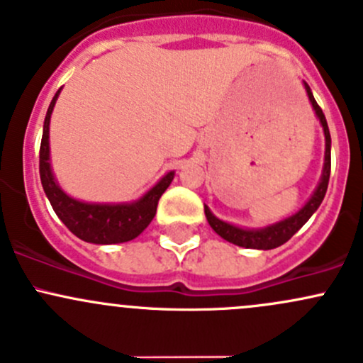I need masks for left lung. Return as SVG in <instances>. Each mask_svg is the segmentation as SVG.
Returning a JSON list of instances; mask_svg holds the SVG:
<instances>
[{"label":"left lung","mask_w":363,"mask_h":363,"mask_svg":"<svg viewBox=\"0 0 363 363\" xmlns=\"http://www.w3.org/2000/svg\"><path fill=\"white\" fill-rule=\"evenodd\" d=\"M306 89V94H308L309 103H311L313 110H315L316 118L320 121L321 127H323L325 134V162H323V171H321V178L316 185L315 192L311 194V197L308 199V203L304 204L298 211H295L294 215L286 216V218L279 220V222L271 223V225L260 227V229H248V227H239L234 223L223 222L218 216H215L211 213L206 204H204V215H206L208 223L211 225V229L218 234L220 238H223L225 241L233 242V245L241 246V248H253V250H272L281 246L283 242L289 241L290 238L308 222L313 216V213L320 208L321 201H323L325 192H327L328 186V178H330V133H328L327 121H325V115L318 106V103L315 101L311 89L306 82H302Z\"/></svg>","instance_id":"left-lung-1"}]
</instances>
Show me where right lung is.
Instances as JSON below:
<instances>
[{"instance_id": "add662e5", "label": "right lung", "mask_w": 363, "mask_h": 363, "mask_svg": "<svg viewBox=\"0 0 363 363\" xmlns=\"http://www.w3.org/2000/svg\"><path fill=\"white\" fill-rule=\"evenodd\" d=\"M61 91L62 89H59L55 92L43 122L42 147H40V180H42L45 194L55 215L82 241L94 242V245H115V242L130 241L140 236L147 229L148 223L154 220L160 196L173 182L174 171L164 174L140 199L130 201V203H85V201H78L68 196L59 186L52 171L50 143H48L50 117Z\"/></svg>"}]
</instances>
